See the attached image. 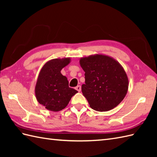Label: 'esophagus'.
Here are the masks:
<instances>
[{
    "label": "esophagus",
    "mask_w": 157,
    "mask_h": 157,
    "mask_svg": "<svg viewBox=\"0 0 157 157\" xmlns=\"http://www.w3.org/2000/svg\"><path fill=\"white\" fill-rule=\"evenodd\" d=\"M75 90H77L78 92H80L81 90H82V87L80 86H78L77 87H75Z\"/></svg>",
    "instance_id": "obj_1"
}]
</instances>
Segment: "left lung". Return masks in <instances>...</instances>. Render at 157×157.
<instances>
[{
  "mask_svg": "<svg viewBox=\"0 0 157 157\" xmlns=\"http://www.w3.org/2000/svg\"><path fill=\"white\" fill-rule=\"evenodd\" d=\"M85 71L82 92L95 111H108L116 107L127 94L128 78L120 63L109 56L96 54L79 59Z\"/></svg>",
  "mask_w": 157,
  "mask_h": 157,
  "instance_id": "obj_1",
  "label": "left lung"
}]
</instances>
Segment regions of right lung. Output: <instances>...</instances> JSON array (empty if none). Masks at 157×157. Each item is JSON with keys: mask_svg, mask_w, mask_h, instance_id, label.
<instances>
[{"mask_svg": "<svg viewBox=\"0 0 157 157\" xmlns=\"http://www.w3.org/2000/svg\"><path fill=\"white\" fill-rule=\"evenodd\" d=\"M70 62V57L51 59L43 65L39 73L35 86L36 98L48 111H61L78 92L69 87L67 78L61 73Z\"/></svg>", "mask_w": 157, "mask_h": 157, "instance_id": "add662e5", "label": "right lung"}]
</instances>
